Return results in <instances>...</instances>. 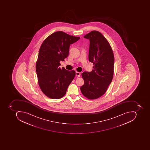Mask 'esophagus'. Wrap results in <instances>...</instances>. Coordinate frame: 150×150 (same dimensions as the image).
I'll list each match as a JSON object with an SVG mask.
<instances>
[{"instance_id": "1", "label": "esophagus", "mask_w": 150, "mask_h": 150, "mask_svg": "<svg viewBox=\"0 0 150 150\" xmlns=\"http://www.w3.org/2000/svg\"><path fill=\"white\" fill-rule=\"evenodd\" d=\"M80 73L79 72H78V71H76V76H78V77H80Z\"/></svg>"}]
</instances>
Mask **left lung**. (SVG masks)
<instances>
[{
	"label": "left lung",
	"mask_w": 150,
	"mask_h": 150,
	"mask_svg": "<svg viewBox=\"0 0 150 150\" xmlns=\"http://www.w3.org/2000/svg\"><path fill=\"white\" fill-rule=\"evenodd\" d=\"M84 37L90 40L89 60L94 66L91 72L81 74L84 83L81 91L86 98L95 100L105 93L113 79L115 58L110 43L99 31L93 30Z\"/></svg>",
	"instance_id": "8db88e82"
}]
</instances>
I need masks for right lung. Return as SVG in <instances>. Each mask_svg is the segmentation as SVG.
Listing matches in <instances>:
<instances>
[{
  "mask_svg": "<svg viewBox=\"0 0 150 150\" xmlns=\"http://www.w3.org/2000/svg\"><path fill=\"white\" fill-rule=\"evenodd\" d=\"M80 39L63 31H56L47 37L40 48L36 63L39 85L49 98L59 99L65 95L75 76L74 70L60 69V62L68 57L69 46Z\"/></svg>",
  "mask_w": 150,
  "mask_h": 150,
  "instance_id": "right-lung-1",
  "label": "right lung"
}]
</instances>
